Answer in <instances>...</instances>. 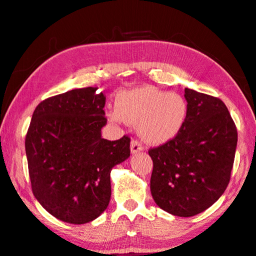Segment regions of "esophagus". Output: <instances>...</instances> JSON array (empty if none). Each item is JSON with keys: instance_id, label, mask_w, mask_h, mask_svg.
I'll return each mask as SVG.
<instances>
[{"instance_id": "esophagus-1", "label": "esophagus", "mask_w": 256, "mask_h": 256, "mask_svg": "<svg viewBox=\"0 0 256 256\" xmlns=\"http://www.w3.org/2000/svg\"><path fill=\"white\" fill-rule=\"evenodd\" d=\"M143 150V146L142 143L140 142V140H132V143H130V151L132 154H135L137 152H140V151Z\"/></svg>"}]
</instances>
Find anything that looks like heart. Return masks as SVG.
<instances>
[{
    "mask_svg": "<svg viewBox=\"0 0 256 256\" xmlns=\"http://www.w3.org/2000/svg\"><path fill=\"white\" fill-rule=\"evenodd\" d=\"M114 108L107 114L110 122L136 124L143 140L164 144L179 135L186 124L188 105L182 96L142 86L118 94Z\"/></svg>",
    "mask_w": 256,
    "mask_h": 256,
    "instance_id": "1",
    "label": "heart"
}]
</instances>
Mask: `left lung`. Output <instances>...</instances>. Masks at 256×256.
<instances>
[{
  "label": "left lung",
  "mask_w": 256,
  "mask_h": 256,
  "mask_svg": "<svg viewBox=\"0 0 256 256\" xmlns=\"http://www.w3.org/2000/svg\"><path fill=\"white\" fill-rule=\"evenodd\" d=\"M186 124L179 135L149 150L150 190L156 204L179 217L204 211L230 182L238 132L220 98L184 88Z\"/></svg>",
  "instance_id": "8db88e82"
}]
</instances>
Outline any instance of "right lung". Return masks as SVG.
<instances>
[{
    "label": "right lung",
    "mask_w": 256,
    "mask_h": 256,
    "mask_svg": "<svg viewBox=\"0 0 256 256\" xmlns=\"http://www.w3.org/2000/svg\"><path fill=\"white\" fill-rule=\"evenodd\" d=\"M105 102L88 86L47 98L33 112L25 138L33 195L66 223L100 216L110 200V171L130 156L127 135L102 137Z\"/></svg>",
    "instance_id": "1"
}]
</instances>
